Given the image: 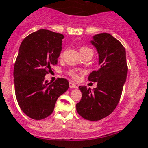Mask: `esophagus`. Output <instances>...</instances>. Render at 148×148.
Wrapping results in <instances>:
<instances>
[{
  "label": "esophagus",
  "mask_w": 148,
  "mask_h": 148,
  "mask_svg": "<svg viewBox=\"0 0 148 148\" xmlns=\"http://www.w3.org/2000/svg\"><path fill=\"white\" fill-rule=\"evenodd\" d=\"M69 87L70 88H71V89H73V88H77V86L76 84H74L73 83V82H71V81L69 83Z\"/></svg>",
  "instance_id": "esophagus-1"
}]
</instances>
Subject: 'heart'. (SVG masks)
<instances>
[{
    "mask_svg": "<svg viewBox=\"0 0 148 148\" xmlns=\"http://www.w3.org/2000/svg\"><path fill=\"white\" fill-rule=\"evenodd\" d=\"M80 51H81V54H83V53H86V52H88V51H93L88 47H81ZM61 56H62V54H61ZM70 74H71V76L73 77L74 78H77V72L76 71H71L70 72Z\"/></svg>",
    "mask_w": 148,
    "mask_h": 148,
    "instance_id": "obj_1",
    "label": "heart"
}]
</instances>
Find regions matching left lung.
I'll return each instance as SVG.
<instances>
[{"mask_svg": "<svg viewBox=\"0 0 148 148\" xmlns=\"http://www.w3.org/2000/svg\"><path fill=\"white\" fill-rule=\"evenodd\" d=\"M99 56L97 71L91 72L88 80L97 82L91 90L87 86H80L81 101L76 104L77 111L89 121H99L114 111L121 96L127 74L126 51L119 40L108 33H101L90 40Z\"/></svg>", "mask_w": 148, "mask_h": 148, "instance_id": "8db88e82", "label": "left lung"}]
</instances>
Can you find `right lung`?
I'll use <instances>...</instances> for the list:
<instances>
[{"instance_id":"1","label":"right lung","mask_w":148,"mask_h":148,"mask_svg":"<svg viewBox=\"0 0 148 148\" xmlns=\"http://www.w3.org/2000/svg\"><path fill=\"white\" fill-rule=\"evenodd\" d=\"M64 35L48 30H38L24 38L14 67L15 95L22 111L34 120L52 114L56 101L69 88L64 78L53 83L45 77L57 64L62 50Z\"/></svg>"}]
</instances>
